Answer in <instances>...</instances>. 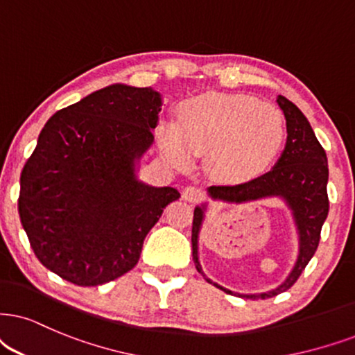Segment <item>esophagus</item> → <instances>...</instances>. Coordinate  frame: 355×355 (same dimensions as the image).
<instances>
[{
	"mask_svg": "<svg viewBox=\"0 0 355 355\" xmlns=\"http://www.w3.org/2000/svg\"><path fill=\"white\" fill-rule=\"evenodd\" d=\"M203 198H205L203 188L190 185V187H187L185 190H183V200L190 201V203H200V201Z\"/></svg>",
	"mask_w": 355,
	"mask_h": 355,
	"instance_id": "obj_1",
	"label": "esophagus"
}]
</instances>
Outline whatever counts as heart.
<instances>
[{
    "mask_svg": "<svg viewBox=\"0 0 355 355\" xmlns=\"http://www.w3.org/2000/svg\"><path fill=\"white\" fill-rule=\"evenodd\" d=\"M286 124L270 103L244 95L205 93L178 107V118L157 129L164 155L175 167H187L195 155H206L218 180L244 183L275 162L284 146Z\"/></svg>",
    "mask_w": 355,
    "mask_h": 355,
    "instance_id": "1",
    "label": "heart"
}]
</instances>
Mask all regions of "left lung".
<instances>
[{
	"label": "left lung",
	"instance_id": "left-lung-1",
	"mask_svg": "<svg viewBox=\"0 0 355 355\" xmlns=\"http://www.w3.org/2000/svg\"><path fill=\"white\" fill-rule=\"evenodd\" d=\"M277 103L286 119V144L275 167L248 183L234 187H209L208 190L213 200L231 201V203H245V201L262 200L268 196H280L293 211L300 236V254L293 270L275 290L260 295H239L242 298H272L293 286L316 252L322 223L329 211L326 188L329 172H327L326 152L302 111L285 96H278ZM203 206L195 208V213H193V262H195L196 270L205 277L208 284H213L226 293H232L211 282L201 270L198 260V232L203 223Z\"/></svg>",
	"mask_w": 355,
	"mask_h": 355
}]
</instances>
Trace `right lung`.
Segmentation results:
<instances>
[{
	"instance_id": "add662e5",
	"label": "right lung",
	"mask_w": 355,
	"mask_h": 355,
	"mask_svg": "<svg viewBox=\"0 0 355 355\" xmlns=\"http://www.w3.org/2000/svg\"><path fill=\"white\" fill-rule=\"evenodd\" d=\"M162 100L152 88L111 85L57 111L21 172L22 227L44 267L80 286L136 267L175 188L136 178L154 142Z\"/></svg>"
}]
</instances>
